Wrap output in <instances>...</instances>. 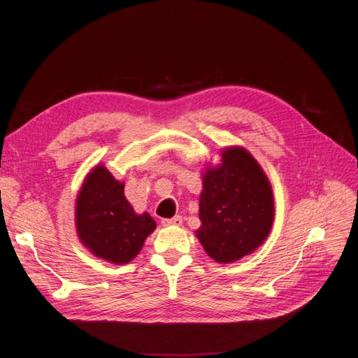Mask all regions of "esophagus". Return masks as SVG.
Returning <instances> with one entry per match:
<instances>
[{
    "instance_id": "1",
    "label": "esophagus",
    "mask_w": 358,
    "mask_h": 358,
    "mask_svg": "<svg viewBox=\"0 0 358 358\" xmlns=\"http://www.w3.org/2000/svg\"><path fill=\"white\" fill-rule=\"evenodd\" d=\"M161 224L164 227H171V225H180L182 224V218L178 215V216H173V218H164L161 221Z\"/></svg>"
}]
</instances>
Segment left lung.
<instances>
[{"mask_svg":"<svg viewBox=\"0 0 358 358\" xmlns=\"http://www.w3.org/2000/svg\"><path fill=\"white\" fill-rule=\"evenodd\" d=\"M221 157L220 166L203 173L196 236L215 262L231 263L267 239L275 206L266 173L246 149L227 148Z\"/></svg>","mask_w":358,"mask_h":358,"instance_id":"left-lung-1","label":"left lung"}]
</instances>
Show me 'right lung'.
Here are the masks:
<instances>
[{
  "instance_id": "1",
  "label": "right lung",
  "mask_w": 358,
  "mask_h": 358,
  "mask_svg": "<svg viewBox=\"0 0 358 358\" xmlns=\"http://www.w3.org/2000/svg\"><path fill=\"white\" fill-rule=\"evenodd\" d=\"M155 227L149 213L134 212L125 199L124 182L116 180L103 164L90 171L76 201V230L95 257L127 264Z\"/></svg>"
}]
</instances>
